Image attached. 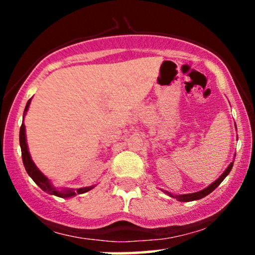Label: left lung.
Instances as JSON below:
<instances>
[{
    "label": "left lung",
    "mask_w": 255,
    "mask_h": 255,
    "mask_svg": "<svg viewBox=\"0 0 255 255\" xmlns=\"http://www.w3.org/2000/svg\"><path fill=\"white\" fill-rule=\"evenodd\" d=\"M234 160H235V156H234V159H233V162H231L230 164L228 165V168L225 169L223 174H222L221 176H219V177L217 178V180L215 181V182H212L211 184H210V186H207L206 188L201 189V191H199V192H195V193H189V194H178V195H176V194H172V193H170V192H166V191H163V192L166 193V194H168L169 197H171V198H175V199H176V200H178V201H182V203H183V201H186V203H188V201H194V200H199V199H201V198L206 197V195H209L210 193L213 192V191H215L216 188H217V187L219 186V184H221L222 181H223L224 178L228 176V174H229L231 169H233Z\"/></svg>",
    "instance_id": "8db88e82"
}]
</instances>
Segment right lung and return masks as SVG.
Returning a JSON list of instances; mask_svg holds the SVG:
<instances>
[{
    "label": "right lung",
    "mask_w": 255,
    "mask_h": 255,
    "mask_svg": "<svg viewBox=\"0 0 255 255\" xmlns=\"http://www.w3.org/2000/svg\"><path fill=\"white\" fill-rule=\"evenodd\" d=\"M31 99H28L27 104H26L25 107L24 118L26 114H27L28 108H30ZM19 139H20V147H21L22 163H24L26 171H27L28 176H30L32 180L36 182L37 186H39L40 189H43L44 192H46L48 194H51V195H56V197H60V198H73L77 194H83V193H86L91 191L92 188H95L96 184H93V186H89V187H81V188H77V189L67 188V187H60V188H58V187H55L50 181V178L45 176V175H44L43 172L37 168V165L34 164L33 160H32L30 151H28L27 140H26V128L24 124H22L21 127H20Z\"/></svg>",
    "instance_id": "right-lung-1"
}]
</instances>
